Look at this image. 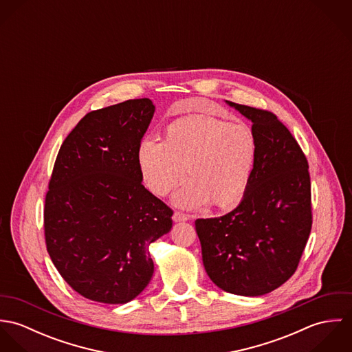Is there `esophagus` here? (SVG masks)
Returning a JSON list of instances; mask_svg holds the SVG:
<instances>
[{"label": "esophagus", "instance_id": "esophagus-1", "mask_svg": "<svg viewBox=\"0 0 352 352\" xmlns=\"http://www.w3.org/2000/svg\"><path fill=\"white\" fill-rule=\"evenodd\" d=\"M172 219H173L175 222H184V221H190V219H191V215L183 214V212H180V211H176V212H173Z\"/></svg>", "mask_w": 352, "mask_h": 352}]
</instances>
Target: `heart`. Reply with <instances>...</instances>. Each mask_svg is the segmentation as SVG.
<instances>
[{
	"mask_svg": "<svg viewBox=\"0 0 352 352\" xmlns=\"http://www.w3.org/2000/svg\"><path fill=\"white\" fill-rule=\"evenodd\" d=\"M257 141L245 123H229L210 115H187L168 124L162 142L146 138L137 151L145 184L166 195L183 179L175 203L197 208L211 201L219 210L236 207L251 182Z\"/></svg>",
	"mask_w": 352,
	"mask_h": 352,
	"instance_id": "b5f03b06",
	"label": "heart"
}]
</instances>
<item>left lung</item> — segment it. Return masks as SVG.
I'll return each instance as SVG.
<instances>
[{
	"label": "left lung",
	"mask_w": 352,
	"mask_h": 352,
	"mask_svg": "<svg viewBox=\"0 0 352 352\" xmlns=\"http://www.w3.org/2000/svg\"><path fill=\"white\" fill-rule=\"evenodd\" d=\"M252 122L257 155L250 186L230 212L197 219L208 278L221 290L258 297L296 272L311 229L306 157L271 112L225 101Z\"/></svg>",
	"instance_id": "obj_1"
}]
</instances>
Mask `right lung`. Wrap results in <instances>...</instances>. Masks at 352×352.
Listing matches in <instances>:
<instances>
[{"label":"right lung","instance_id":"right-lung-1","mask_svg":"<svg viewBox=\"0 0 352 352\" xmlns=\"http://www.w3.org/2000/svg\"><path fill=\"white\" fill-rule=\"evenodd\" d=\"M155 105L123 101L87 113L63 141L45 206L51 261L91 301H133L149 285V247L172 210L142 186L137 151Z\"/></svg>","mask_w":352,"mask_h":352}]
</instances>
